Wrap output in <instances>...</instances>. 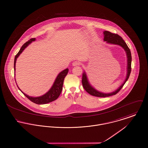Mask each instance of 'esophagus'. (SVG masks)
<instances>
[{
  "instance_id": "esophagus-1",
  "label": "esophagus",
  "mask_w": 148,
  "mask_h": 148,
  "mask_svg": "<svg viewBox=\"0 0 148 148\" xmlns=\"http://www.w3.org/2000/svg\"><path fill=\"white\" fill-rule=\"evenodd\" d=\"M80 65V63L79 62H77V61H75V62H73L72 63V66H77Z\"/></svg>"
}]
</instances>
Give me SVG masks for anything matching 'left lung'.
I'll return each instance as SVG.
<instances>
[{"label":"left lung","instance_id":"8db88e82","mask_svg":"<svg viewBox=\"0 0 148 148\" xmlns=\"http://www.w3.org/2000/svg\"><path fill=\"white\" fill-rule=\"evenodd\" d=\"M103 34H104V41H106L107 43H110V44H114V45H118L121 46L122 47L124 50H125L126 54H127V76L126 79L120 87L118 88L115 91L110 93H104L100 92L96 89H95L93 87H92L90 84L89 82V81L88 80L86 75L85 72H84L82 73V86L84 88V89L89 93V94L98 97H110L113 95H115L117 94L121 90L126 81L128 80L131 72V62H132V56H131V51L127 45L126 43L124 42V40H123L120 36H119L117 34L115 33H112L108 31H105L103 32Z\"/></svg>","mask_w":148,"mask_h":148}]
</instances>
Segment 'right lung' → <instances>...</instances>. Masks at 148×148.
<instances>
[{
    "instance_id": "add662e5",
    "label": "right lung",
    "mask_w": 148,
    "mask_h": 148,
    "mask_svg": "<svg viewBox=\"0 0 148 148\" xmlns=\"http://www.w3.org/2000/svg\"><path fill=\"white\" fill-rule=\"evenodd\" d=\"M36 40V38H31L30 40L27 41L26 43H25L22 47H21L20 51H18V53L16 55L15 58H14V70L15 72V66H16V60L17 58L19 56V55L21 54V53L24 51V50L27 47V46L30 43H32L33 41H34ZM68 72V69L67 68L64 70H63V71H62L61 72H60L59 73V75L57 76L55 80L54 81V84L53 85L52 87L51 88V89L46 93V94L40 96V97H30L28 95L25 94L24 93H23L20 89L18 87V88L21 91V92L24 94V95L25 97H27V98L30 100L32 102L38 104V105H43V104H46L48 103L49 102H53L55 100H56L59 96L60 95V94L62 92V90L63 89V82L65 77L67 76Z\"/></svg>"
}]
</instances>
